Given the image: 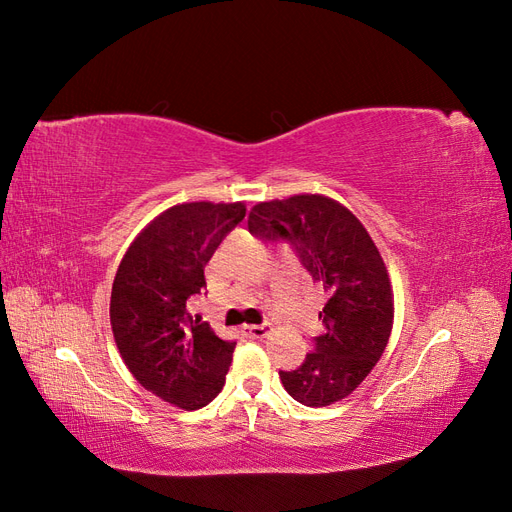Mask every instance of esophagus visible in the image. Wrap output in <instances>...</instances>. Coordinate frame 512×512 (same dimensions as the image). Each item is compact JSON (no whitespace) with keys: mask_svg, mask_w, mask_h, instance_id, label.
Masks as SVG:
<instances>
[{"mask_svg":"<svg viewBox=\"0 0 512 512\" xmlns=\"http://www.w3.org/2000/svg\"><path fill=\"white\" fill-rule=\"evenodd\" d=\"M269 324H245V327L241 329V333L245 335V337H252V339H260V337H265L267 333H269Z\"/></svg>","mask_w":512,"mask_h":512,"instance_id":"obj_1","label":"esophagus"}]
</instances>
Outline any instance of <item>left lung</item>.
Instances as JSON below:
<instances>
[{
	"instance_id": "1",
	"label": "left lung",
	"mask_w": 512,
	"mask_h": 512,
	"mask_svg": "<svg viewBox=\"0 0 512 512\" xmlns=\"http://www.w3.org/2000/svg\"><path fill=\"white\" fill-rule=\"evenodd\" d=\"M247 226L260 239L286 241L329 294L324 333L297 369L280 371L284 389L312 408L348 397L380 361L393 327V290L378 247L346 207L320 194L258 203Z\"/></svg>"
}]
</instances>
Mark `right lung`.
Masks as SVG:
<instances>
[{"label":"right lung","mask_w":512,"mask_h":512,"mask_svg":"<svg viewBox=\"0 0 512 512\" xmlns=\"http://www.w3.org/2000/svg\"><path fill=\"white\" fill-rule=\"evenodd\" d=\"M243 218V203L170 207L134 239L115 275L111 327L123 363L183 410L207 406L226 382L235 342L190 314L188 301L207 288V262Z\"/></svg>","instance_id":"1"}]
</instances>
